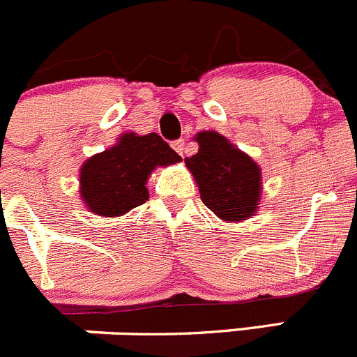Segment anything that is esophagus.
<instances>
[{"instance_id":"1","label":"esophagus","mask_w":357,"mask_h":357,"mask_svg":"<svg viewBox=\"0 0 357 357\" xmlns=\"http://www.w3.org/2000/svg\"><path fill=\"white\" fill-rule=\"evenodd\" d=\"M172 147H174L175 151H177V153L180 154V156H185V153H187V149H185V142H183V139H178V140H175L174 144H172Z\"/></svg>"}]
</instances>
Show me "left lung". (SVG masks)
I'll return each mask as SVG.
<instances>
[{"label": "left lung", "instance_id": "8db88e82", "mask_svg": "<svg viewBox=\"0 0 357 357\" xmlns=\"http://www.w3.org/2000/svg\"><path fill=\"white\" fill-rule=\"evenodd\" d=\"M196 142L199 149L185 158V165L199 187L204 206L227 222L253 217L262 192L259 165L213 130L197 133Z\"/></svg>", "mask_w": 357, "mask_h": 357}]
</instances>
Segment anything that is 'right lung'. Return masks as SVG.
I'll return each instance as SVG.
<instances>
[{
	"instance_id": "right-lung-1",
	"label": "right lung",
	"mask_w": 357,
	"mask_h": 357,
	"mask_svg": "<svg viewBox=\"0 0 357 357\" xmlns=\"http://www.w3.org/2000/svg\"><path fill=\"white\" fill-rule=\"evenodd\" d=\"M182 158L158 133H125L118 144L86 160L79 172L84 206L102 217H119L149 199L146 183L156 167Z\"/></svg>"
}]
</instances>
